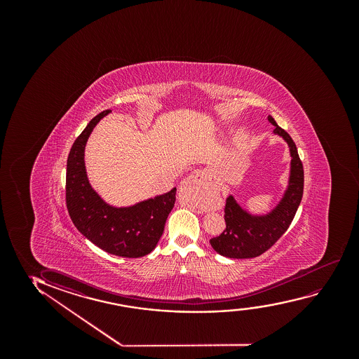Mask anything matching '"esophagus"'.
Returning a JSON list of instances; mask_svg holds the SVG:
<instances>
[{"mask_svg":"<svg viewBox=\"0 0 359 359\" xmlns=\"http://www.w3.org/2000/svg\"><path fill=\"white\" fill-rule=\"evenodd\" d=\"M191 187L192 190L195 191L197 196L200 198H208L211 196L212 192H213V187L211 185H208L205 179L200 174H191L189 177H185L180 184V189L182 187Z\"/></svg>","mask_w":359,"mask_h":359,"instance_id":"esophagus-1","label":"esophagus"}]
</instances>
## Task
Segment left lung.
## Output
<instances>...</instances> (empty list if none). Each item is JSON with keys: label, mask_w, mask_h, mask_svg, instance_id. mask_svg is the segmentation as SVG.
<instances>
[{"label": "left lung", "mask_w": 359, "mask_h": 359, "mask_svg": "<svg viewBox=\"0 0 359 359\" xmlns=\"http://www.w3.org/2000/svg\"><path fill=\"white\" fill-rule=\"evenodd\" d=\"M273 133L283 138L290 153L288 185L283 196L266 215H252L246 211L229 195L224 207L226 229L221 236L212 238V248L219 255L231 259H251L269 250L285 234L299 207L304 187V170L298 156L297 146L288 133L269 115Z\"/></svg>", "instance_id": "left-lung-1"}]
</instances>
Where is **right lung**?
<instances>
[{
  "label": "right lung",
  "instance_id": "obj_1",
  "mask_svg": "<svg viewBox=\"0 0 359 359\" xmlns=\"http://www.w3.org/2000/svg\"><path fill=\"white\" fill-rule=\"evenodd\" d=\"M109 113L111 110L92 118L72 144L67 158L66 205L74 226L94 245L111 255L141 257L157 246L175 203L177 187L128 207L111 206L99 196L87 177L84 149L95 125Z\"/></svg>",
  "mask_w": 359,
  "mask_h": 359
}]
</instances>
